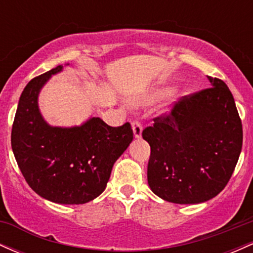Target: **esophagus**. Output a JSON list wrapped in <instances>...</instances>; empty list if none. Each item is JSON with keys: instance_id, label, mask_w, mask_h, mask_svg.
I'll return each mask as SVG.
<instances>
[{"instance_id": "obj_1", "label": "esophagus", "mask_w": 253, "mask_h": 253, "mask_svg": "<svg viewBox=\"0 0 253 253\" xmlns=\"http://www.w3.org/2000/svg\"><path fill=\"white\" fill-rule=\"evenodd\" d=\"M132 129H133V133H134V136L136 139H139L141 136V132H143V126H141V124L139 123V121H134V123L132 124Z\"/></svg>"}]
</instances>
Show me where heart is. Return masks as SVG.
<instances>
[{
	"mask_svg": "<svg viewBox=\"0 0 253 253\" xmlns=\"http://www.w3.org/2000/svg\"><path fill=\"white\" fill-rule=\"evenodd\" d=\"M168 92H169V89H168V88H162V89L153 90V91L151 92V94H149L146 97L141 100V103L149 104V103L156 102V101L159 100V98L164 97L165 95L168 94Z\"/></svg>",
	"mask_w": 253,
	"mask_h": 253,
	"instance_id": "obj_1",
	"label": "heart"
}]
</instances>
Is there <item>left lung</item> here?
Returning <instances> with one entry per match:
<instances>
[{"instance_id": "obj_1", "label": "left lung", "mask_w": 253, "mask_h": 253, "mask_svg": "<svg viewBox=\"0 0 253 253\" xmlns=\"http://www.w3.org/2000/svg\"><path fill=\"white\" fill-rule=\"evenodd\" d=\"M187 95L143 130L151 147L147 182L168 202L202 203L226 187L243 146V126L232 92L219 78Z\"/></svg>"}]
</instances>
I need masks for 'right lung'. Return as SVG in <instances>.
Wrapping results in <instances>:
<instances>
[{"label": "right lung", "mask_w": 253, "mask_h": 253, "mask_svg": "<svg viewBox=\"0 0 253 253\" xmlns=\"http://www.w3.org/2000/svg\"><path fill=\"white\" fill-rule=\"evenodd\" d=\"M62 70L58 65L26 85L11 128V149L38 195L54 203L83 205L106 189L113 165L133 140V130L128 123L110 127L100 118L74 127L46 123L38 106L39 92Z\"/></svg>", "instance_id": "obj_1"}]
</instances>
